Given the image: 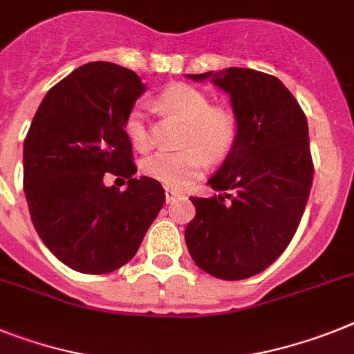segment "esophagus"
Segmentation results:
<instances>
[{
  "instance_id": "esophagus-1",
  "label": "esophagus",
  "mask_w": 354,
  "mask_h": 354,
  "mask_svg": "<svg viewBox=\"0 0 354 354\" xmlns=\"http://www.w3.org/2000/svg\"><path fill=\"white\" fill-rule=\"evenodd\" d=\"M176 198H180V192L172 191V189L165 187V201H167V203H171V201H174Z\"/></svg>"
}]
</instances>
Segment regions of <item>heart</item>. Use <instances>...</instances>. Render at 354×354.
<instances>
[{
	"instance_id": "heart-1",
	"label": "heart",
	"mask_w": 354,
	"mask_h": 354,
	"mask_svg": "<svg viewBox=\"0 0 354 354\" xmlns=\"http://www.w3.org/2000/svg\"><path fill=\"white\" fill-rule=\"evenodd\" d=\"M165 111L185 122L180 151H160L144 162V172L169 189H185L207 167V156L219 160L232 149L237 136V120L232 109L210 106L203 91L189 84H172L158 99ZM124 133L136 149H147L151 144L147 115L144 104H135L126 115Z\"/></svg>"
}]
</instances>
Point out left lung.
Instances as JSON below:
<instances>
[{"label":"left lung","mask_w":354,"mask_h":354,"mask_svg":"<svg viewBox=\"0 0 354 354\" xmlns=\"http://www.w3.org/2000/svg\"><path fill=\"white\" fill-rule=\"evenodd\" d=\"M187 79L225 91L237 120L232 149L207 182L216 194L191 198L187 248L214 277H252L286 250L304 214L313 182L308 122L286 86L263 71L225 68Z\"/></svg>","instance_id":"8db88e82"}]
</instances>
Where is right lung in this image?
I'll return each instance as SVG.
<instances>
[{
	"label": "right lung",
	"instance_id": "add662e5",
	"mask_svg": "<svg viewBox=\"0 0 354 354\" xmlns=\"http://www.w3.org/2000/svg\"><path fill=\"white\" fill-rule=\"evenodd\" d=\"M147 90L133 70L90 62L53 86L23 145V185L35 230L61 263L109 273L135 257L163 207L156 180L133 178L127 111ZM106 171L129 177L127 191L103 185Z\"/></svg>",
	"mask_w": 354,
	"mask_h": 354
}]
</instances>
